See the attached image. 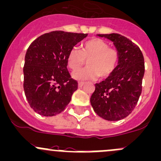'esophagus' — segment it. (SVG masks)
Masks as SVG:
<instances>
[{
    "mask_svg": "<svg viewBox=\"0 0 161 161\" xmlns=\"http://www.w3.org/2000/svg\"><path fill=\"white\" fill-rule=\"evenodd\" d=\"M84 85H85V83H84V82H79V88H82Z\"/></svg>",
    "mask_w": 161,
    "mask_h": 161,
    "instance_id": "34e87169",
    "label": "esophagus"
}]
</instances>
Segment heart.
<instances>
[{
  "label": "heart",
  "instance_id": "1",
  "mask_svg": "<svg viewBox=\"0 0 161 161\" xmlns=\"http://www.w3.org/2000/svg\"><path fill=\"white\" fill-rule=\"evenodd\" d=\"M119 60V52L116 48H109L106 41L95 38L86 42L81 50L72 48L68 55L67 65L72 71H76L87 61L88 67L74 72L72 77L79 81L94 80L98 76L104 79L113 75Z\"/></svg>",
  "mask_w": 161,
  "mask_h": 161
}]
</instances>
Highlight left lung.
<instances>
[{
  "instance_id": "8db88e82",
  "label": "left lung",
  "mask_w": 161,
  "mask_h": 161,
  "mask_svg": "<svg viewBox=\"0 0 161 161\" xmlns=\"http://www.w3.org/2000/svg\"><path fill=\"white\" fill-rule=\"evenodd\" d=\"M113 42L119 55L116 71L106 80L96 83L90 103L95 113L109 121L128 116L142 92L144 58L140 48L119 34L98 35Z\"/></svg>"
}]
</instances>
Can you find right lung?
<instances>
[{"instance_id":"obj_1","label":"right lung","mask_w":161,"mask_h":161,"mask_svg":"<svg viewBox=\"0 0 161 161\" xmlns=\"http://www.w3.org/2000/svg\"><path fill=\"white\" fill-rule=\"evenodd\" d=\"M88 34L62 31L44 34L25 55L24 90L34 111L45 116L62 113L78 89L67 69L69 52Z\"/></svg>"}]
</instances>
